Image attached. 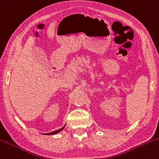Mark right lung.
Masks as SVG:
<instances>
[{
  "label": "right lung",
  "mask_w": 159,
  "mask_h": 159,
  "mask_svg": "<svg viewBox=\"0 0 159 159\" xmlns=\"http://www.w3.org/2000/svg\"><path fill=\"white\" fill-rule=\"evenodd\" d=\"M65 126H66V125H65L64 126H63V127H62L61 129H57V130H56V131H53V132H49V133H45V134H43V135H55V134H57V133H59V132H61V131L63 130V129L65 128Z\"/></svg>",
  "instance_id": "1"
}]
</instances>
